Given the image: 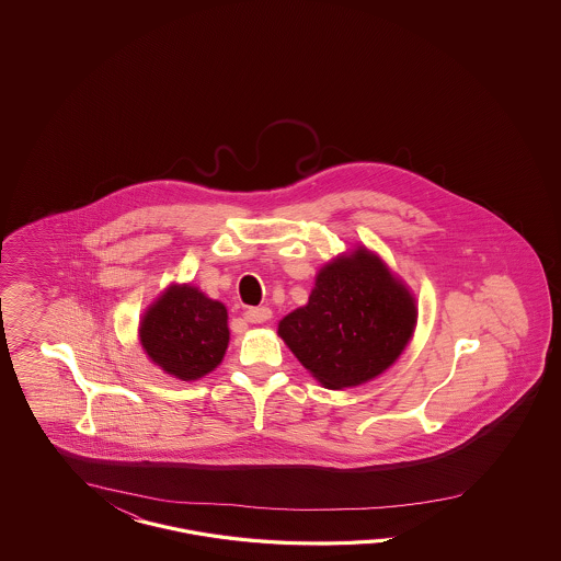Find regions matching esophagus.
<instances>
[{
	"instance_id": "1",
	"label": "esophagus",
	"mask_w": 561,
	"mask_h": 561,
	"mask_svg": "<svg viewBox=\"0 0 561 561\" xmlns=\"http://www.w3.org/2000/svg\"><path fill=\"white\" fill-rule=\"evenodd\" d=\"M273 312L267 308V306H259V308H249L247 312H244V321H249V323L261 324L267 323V321H272Z\"/></svg>"
}]
</instances>
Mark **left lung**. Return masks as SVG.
<instances>
[{
	"mask_svg": "<svg viewBox=\"0 0 561 561\" xmlns=\"http://www.w3.org/2000/svg\"><path fill=\"white\" fill-rule=\"evenodd\" d=\"M415 317L408 289L357 249L324 265L308 305L289 312L279 335L324 387L345 389L385 373L401 356Z\"/></svg>",
	"mask_w": 561,
	"mask_h": 561,
	"instance_id": "1",
	"label": "left lung"
}]
</instances>
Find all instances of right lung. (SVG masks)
<instances>
[{
	"instance_id": "obj_1",
	"label": "right lung",
	"mask_w": 561,
	"mask_h": 561,
	"mask_svg": "<svg viewBox=\"0 0 561 561\" xmlns=\"http://www.w3.org/2000/svg\"><path fill=\"white\" fill-rule=\"evenodd\" d=\"M139 340L164 373L197 380L211 373L226 354L228 312L193 286H174L146 312Z\"/></svg>"
}]
</instances>
